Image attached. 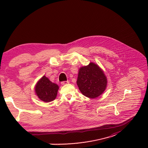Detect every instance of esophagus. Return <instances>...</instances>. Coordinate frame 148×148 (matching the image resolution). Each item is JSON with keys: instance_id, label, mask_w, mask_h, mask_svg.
Listing matches in <instances>:
<instances>
[{"instance_id": "esophagus-1", "label": "esophagus", "mask_w": 148, "mask_h": 148, "mask_svg": "<svg viewBox=\"0 0 148 148\" xmlns=\"http://www.w3.org/2000/svg\"><path fill=\"white\" fill-rule=\"evenodd\" d=\"M69 81H64V82H62L61 84H62V85H66V84H69Z\"/></svg>"}]
</instances>
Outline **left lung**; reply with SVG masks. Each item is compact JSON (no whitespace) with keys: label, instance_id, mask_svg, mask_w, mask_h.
Listing matches in <instances>:
<instances>
[{"label":"left lung","instance_id":"left-lung-1","mask_svg":"<svg viewBox=\"0 0 148 148\" xmlns=\"http://www.w3.org/2000/svg\"><path fill=\"white\" fill-rule=\"evenodd\" d=\"M77 84L82 94L95 99L105 91L107 79L99 66L91 62L88 65L79 68Z\"/></svg>","mask_w":148,"mask_h":148}]
</instances>
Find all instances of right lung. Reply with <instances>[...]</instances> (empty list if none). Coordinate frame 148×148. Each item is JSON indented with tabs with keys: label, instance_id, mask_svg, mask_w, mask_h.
<instances>
[{
	"label": "right lung",
	"instance_id": "1",
	"mask_svg": "<svg viewBox=\"0 0 148 148\" xmlns=\"http://www.w3.org/2000/svg\"><path fill=\"white\" fill-rule=\"evenodd\" d=\"M59 86L50 81L45 75L37 82L35 86V92L39 99L45 102H49L56 99Z\"/></svg>",
	"mask_w": 148,
	"mask_h": 148
}]
</instances>
